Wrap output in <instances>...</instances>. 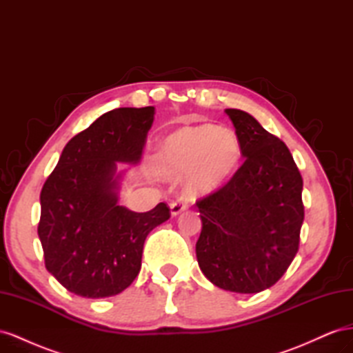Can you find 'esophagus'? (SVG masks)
Wrapping results in <instances>:
<instances>
[{"label": "esophagus", "instance_id": "1", "mask_svg": "<svg viewBox=\"0 0 353 353\" xmlns=\"http://www.w3.org/2000/svg\"><path fill=\"white\" fill-rule=\"evenodd\" d=\"M187 206H188L187 199L179 197L178 200L170 203V215H172V216H178L181 212H184V210L187 209Z\"/></svg>", "mask_w": 353, "mask_h": 353}]
</instances>
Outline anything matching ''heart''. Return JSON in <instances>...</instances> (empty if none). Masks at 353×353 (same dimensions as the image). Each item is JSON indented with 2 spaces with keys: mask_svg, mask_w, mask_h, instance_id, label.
Instances as JSON below:
<instances>
[{
  "mask_svg": "<svg viewBox=\"0 0 353 353\" xmlns=\"http://www.w3.org/2000/svg\"><path fill=\"white\" fill-rule=\"evenodd\" d=\"M241 156L240 140L231 130L213 125L184 126L159 143L153 169L166 181L185 176L194 194H210L237 172Z\"/></svg>",
  "mask_w": 353,
  "mask_h": 353,
  "instance_id": "b5f03b06",
  "label": "heart"
}]
</instances>
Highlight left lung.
I'll return each mask as SVG.
<instances>
[{
  "instance_id": "1",
  "label": "left lung",
  "mask_w": 353,
  "mask_h": 353,
  "mask_svg": "<svg viewBox=\"0 0 353 353\" xmlns=\"http://www.w3.org/2000/svg\"><path fill=\"white\" fill-rule=\"evenodd\" d=\"M244 163L216 193L199 200L197 262L222 290L259 293L274 285L299 249L303 179L287 145L249 113L227 109Z\"/></svg>"
}]
</instances>
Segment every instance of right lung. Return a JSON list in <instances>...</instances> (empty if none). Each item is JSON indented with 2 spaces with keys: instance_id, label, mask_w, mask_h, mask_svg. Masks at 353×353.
Here are the masks:
<instances>
[{
  "instance_id": "1",
  "label": "right lung",
  "mask_w": 353,
  "mask_h": 353,
  "mask_svg": "<svg viewBox=\"0 0 353 353\" xmlns=\"http://www.w3.org/2000/svg\"><path fill=\"white\" fill-rule=\"evenodd\" d=\"M154 108H121L101 114L63 148L41 191L38 236L46 268L70 293L110 297L141 270L145 237L169 219L165 203L134 212L119 205L123 172L138 165Z\"/></svg>"
}]
</instances>
